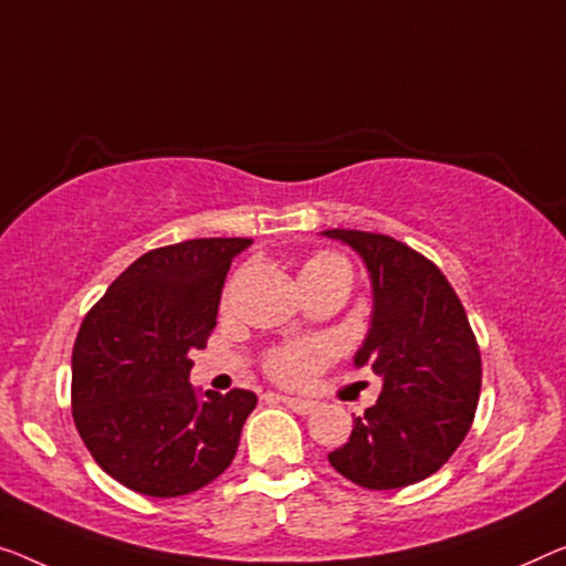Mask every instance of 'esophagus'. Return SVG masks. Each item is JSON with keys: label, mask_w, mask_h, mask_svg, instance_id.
Instances as JSON below:
<instances>
[{"label": "esophagus", "mask_w": 566, "mask_h": 566, "mask_svg": "<svg viewBox=\"0 0 566 566\" xmlns=\"http://www.w3.org/2000/svg\"><path fill=\"white\" fill-rule=\"evenodd\" d=\"M280 401H284L286 407H290L292 411H297V415H310V411H315V407H317L315 401L294 399V396H280Z\"/></svg>", "instance_id": "1"}]
</instances>
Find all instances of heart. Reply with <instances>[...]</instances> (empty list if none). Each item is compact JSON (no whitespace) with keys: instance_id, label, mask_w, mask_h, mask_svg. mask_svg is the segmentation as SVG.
Listing matches in <instances>:
<instances>
[{"instance_id":"heart-1","label":"heart","mask_w":566,"mask_h":566,"mask_svg":"<svg viewBox=\"0 0 566 566\" xmlns=\"http://www.w3.org/2000/svg\"><path fill=\"white\" fill-rule=\"evenodd\" d=\"M337 272L350 274V264L340 254H333V251H319V254L310 256L305 261V266H302V276H325ZM327 356H331V348H327V343L323 340L292 343L269 353L266 370L282 384H305L307 378L325 364Z\"/></svg>"}]
</instances>
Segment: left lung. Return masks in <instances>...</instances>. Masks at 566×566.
I'll use <instances>...</instances> for the list:
<instances>
[{"label":"left lung","instance_id":"obj_1","mask_svg":"<svg viewBox=\"0 0 566 566\" xmlns=\"http://www.w3.org/2000/svg\"><path fill=\"white\" fill-rule=\"evenodd\" d=\"M323 233L366 261L374 315L356 366L384 378L378 401L327 460L368 491L415 485L452 458L475 419L483 381L475 333L452 284L419 251L384 233Z\"/></svg>","mask_w":566,"mask_h":566}]
</instances>
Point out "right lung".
<instances>
[{
	"label": "right lung",
	"instance_id": "right-lung-1",
	"mask_svg": "<svg viewBox=\"0 0 566 566\" xmlns=\"http://www.w3.org/2000/svg\"><path fill=\"white\" fill-rule=\"evenodd\" d=\"M251 239L151 249L116 276L73 345V421L98 468L134 493L177 499L231 465L256 394L190 386L231 261Z\"/></svg>",
	"mask_w": 566,
	"mask_h": 566
}]
</instances>
